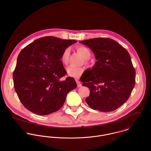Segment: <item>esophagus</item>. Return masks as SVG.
<instances>
[{"mask_svg":"<svg viewBox=\"0 0 151 151\" xmlns=\"http://www.w3.org/2000/svg\"><path fill=\"white\" fill-rule=\"evenodd\" d=\"M76 83L77 84V86L78 87H81V86H82V84L80 83V81L78 80V79H76Z\"/></svg>","mask_w":151,"mask_h":151,"instance_id":"esophagus-1","label":"esophagus"}]
</instances>
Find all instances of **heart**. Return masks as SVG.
I'll list each match as a JSON object with an SVG mask.
<instances>
[{"label": "heart", "instance_id": "b5f03b06", "mask_svg": "<svg viewBox=\"0 0 151 151\" xmlns=\"http://www.w3.org/2000/svg\"><path fill=\"white\" fill-rule=\"evenodd\" d=\"M77 51L83 56V58L85 59L84 60H85L86 63H88V59L90 58L91 55V53L89 49L86 46H80L77 47ZM70 54V48L68 47L65 48L61 56V60L64 65H67L68 63ZM66 71H67V74L69 76L74 77V78H78L84 73V68L83 67L70 65L67 68Z\"/></svg>", "mask_w": 151, "mask_h": 151}]
</instances>
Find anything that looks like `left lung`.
<instances>
[{"instance_id":"left-lung-1","label":"left lung","mask_w":151,"mask_h":151,"mask_svg":"<svg viewBox=\"0 0 151 151\" xmlns=\"http://www.w3.org/2000/svg\"><path fill=\"white\" fill-rule=\"evenodd\" d=\"M89 47L97 60L83 86L90 93L86 99L92 109L109 112L120 107L135 86V70L127 50L116 41L96 38L80 42Z\"/></svg>"}]
</instances>
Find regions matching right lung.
Instances as JSON below:
<instances>
[{"label": "right lung", "instance_id": "1", "mask_svg": "<svg viewBox=\"0 0 151 151\" xmlns=\"http://www.w3.org/2000/svg\"><path fill=\"white\" fill-rule=\"evenodd\" d=\"M76 42L45 37L22 49L13 77L15 91L27 109L47 115L63 106L67 94L77 84L73 77L60 80L67 73L61 56L65 48Z\"/></svg>", "mask_w": 151, "mask_h": 151}]
</instances>
